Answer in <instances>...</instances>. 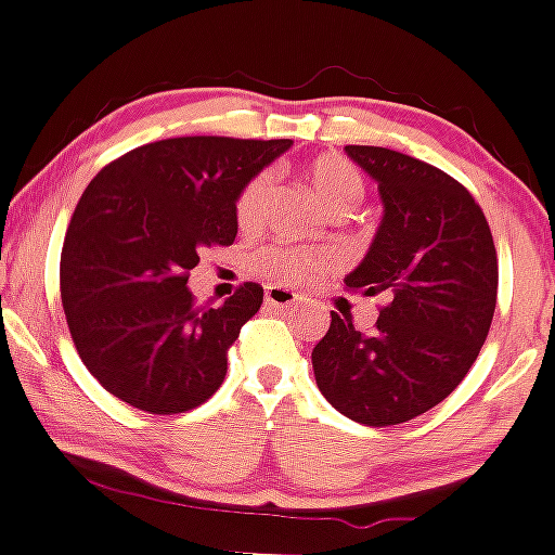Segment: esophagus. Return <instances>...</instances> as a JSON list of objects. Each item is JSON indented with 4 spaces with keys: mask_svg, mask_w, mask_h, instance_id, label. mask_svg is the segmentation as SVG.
I'll use <instances>...</instances> for the list:
<instances>
[{
    "mask_svg": "<svg viewBox=\"0 0 555 555\" xmlns=\"http://www.w3.org/2000/svg\"><path fill=\"white\" fill-rule=\"evenodd\" d=\"M298 304H300V298H298V293H293V289L279 287V284L266 287V306H271V309L289 311V309H295Z\"/></svg>",
    "mask_w": 555,
    "mask_h": 555,
    "instance_id": "34e87169",
    "label": "esophagus"
}]
</instances>
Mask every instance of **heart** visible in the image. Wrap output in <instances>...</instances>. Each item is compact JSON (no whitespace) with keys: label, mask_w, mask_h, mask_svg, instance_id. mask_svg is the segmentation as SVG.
Here are the masks:
<instances>
[{"label":"heart","mask_w":555,"mask_h":555,"mask_svg":"<svg viewBox=\"0 0 555 555\" xmlns=\"http://www.w3.org/2000/svg\"><path fill=\"white\" fill-rule=\"evenodd\" d=\"M306 184L319 201L327 215H351L357 206L365 201L367 184L360 169L351 160L335 158H317L306 166ZM273 201V173L257 171L251 173L238 190L236 204H233V215L242 231H257L266 225L268 215H271ZM257 266L268 273V276L279 279V282L289 284H309L317 276H322L330 266L327 251L322 249H306V246H268L257 255Z\"/></svg>","instance_id":"heart-1"}]
</instances>
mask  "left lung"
Returning a JSON list of instances; mask_svg holds the SVG:
<instances>
[{"mask_svg":"<svg viewBox=\"0 0 555 555\" xmlns=\"http://www.w3.org/2000/svg\"><path fill=\"white\" fill-rule=\"evenodd\" d=\"M378 182L384 220L346 289L386 295L371 333L330 311L311 351L330 405L367 427L411 422L462 384L489 335L500 266L483 209L446 171L397 150L349 144Z\"/></svg>","mask_w":555,"mask_h":555,"instance_id":"obj_1","label":"left lung"}]
</instances>
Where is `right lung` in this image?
Masks as SVG:
<instances>
[{"label":"right lung","instance_id":"obj_1","mask_svg":"<svg viewBox=\"0 0 555 555\" xmlns=\"http://www.w3.org/2000/svg\"><path fill=\"white\" fill-rule=\"evenodd\" d=\"M289 139L177 137L104 166L82 193L61 249V304L82 365L144 413H184L228 373V349L260 311L244 282L220 309L188 284L206 246H231L246 179Z\"/></svg>","mask_w":555,"mask_h":555}]
</instances>
